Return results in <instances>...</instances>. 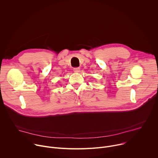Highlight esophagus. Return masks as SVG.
<instances>
[{
  "label": "esophagus",
  "instance_id": "esophagus-1",
  "mask_svg": "<svg viewBox=\"0 0 158 158\" xmlns=\"http://www.w3.org/2000/svg\"><path fill=\"white\" fill-rule=\"evenodd\" d=\"M73 71L75 73H79L80 72V68H79V67H74V68L73 69Z\"/></svg>",
  "mask_w": 158,
  "mask_h": 158
}]
</instances>
